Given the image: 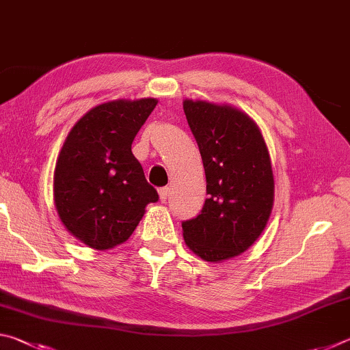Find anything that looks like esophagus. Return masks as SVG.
Masks as SVG:
<instances>
[{
  "mask_svg": "<svg viewBox=\"0 0 350 350\" xmlns=\"http://www.w3.org/2000/svg\"><path fill=\"white\" fill-rule=\"evenodd\" d=\"M170 196V188H161L159 189V199H161V202H167V199Z\"/></svg>",
  "mask_w": 350,
  "mask_h": 350,
  "instance_id": "34e87169",
  "label": "esophagus"
}]
</instances>
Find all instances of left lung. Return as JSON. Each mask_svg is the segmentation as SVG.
<instances>
[{
	"label": "left lung",
	"mask_w": 350,
	"mask_h": 350,
	"mask_svg": "<svg viewBox=\"0 0 350 350\" xmlns=\"http://www.w3.org/2000/svg\"><path fill=\"white\" fill-rule=\"evenodd\" d=\"M202 156L206 194L198 217L182 222L187 247L206 262L239 256L264 232L275 200L269 148L253 118L236 106L183 100Z\"/></svg>",
	"instance_id": "obj_1"
}]
</instances>
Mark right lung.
<instances>
[{"label": "right lung", "mask_w": 350, "mask_h": 350, "mask_svg": "<svg viewBox=\"0 0 350 350\" xmlns=\"http://www.w3.org/2000/svg\"><path fill=\"white\" fill-rule=\"evenodd\" d=\"M157 98L94 106L70 129L57 157L54 202L68 232L94 250L129 239L159 194L131 151Z\"/></svg>", "instance_id": "1"}]
</instances>
